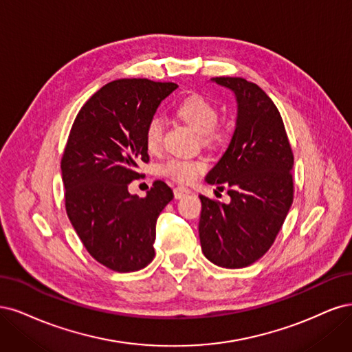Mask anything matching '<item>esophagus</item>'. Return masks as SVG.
Returning <instances> with one entry per match:
<instances>
[{
	"mask_svg": "<svg viewBox=\"0 0 352 352\" xmlns=\"http://www.w3.org/2000/svg\"><path fill=\"white\" fill-rule=\"evenodd\" d=\"M190 192H191V191H190L187 187H181V186H179V187H175V188H174V197L179 200V199H183V197L188 196Z\"/></svg>",
	"mask_w": 352,
	"mask_h": 352,
	"instance_id": "34e87169",
	"label": "esophagus"
}]
</instances>
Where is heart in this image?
<instances>
[{
  "label": "heart",
  "mask_w": 352,
  "mask_h": 352,
  "mask_svg": "<svg viewBox=\"0 0 352 352\" xmlns=\"http://www.w3.org/2000/svg\"><path fill=\"white\" fill-rule=\"evenodd\" d=\"M177 114L184 120L188 126L201 134L205 144L217 146L226 140V129L219 126V111L213 102L201 95H190L183 99L177 107ZM165 124L161 117H153L146 124L144 144L149 152L161 149L164 140ZM206 169V164L197 160H186V157H171L161 165V173L177 183H191L199 174Z\"/></svg>",
  "instance_id": "b5f03b06"
}]
</instances>
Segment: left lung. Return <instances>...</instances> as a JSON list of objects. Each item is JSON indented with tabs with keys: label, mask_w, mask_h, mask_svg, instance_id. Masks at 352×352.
Returning a JSON list of instances; mask_svg holds the SVG:
<instances>
[{
	"label": "left lung",
	"mask_w": 352,
	"mask_h": 352,
	"mask_svg": "<svg viewBox=\"0 0 352 352\" xmlns=\"http://www.w3.org/2000/svg\"><path fill=\"white\" fill-rule=\"evenodd\" d=\"M238 102L228 149L208 174L209 184L228 188L230 205L200 196L199 235L212 263L240 269L262 257L280 231L294 199V153L276 105L256 83L214 77Z\"/></svg>",
	"instance_id": "obj_1"
}]
</instances>
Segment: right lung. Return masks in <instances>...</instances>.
<instances>
[{
  "instance_id": "obj_1",
  "label": "right lung",
  "mask_w": 352,
  "mask_h": 352,
  "mask_svg": "<svg viewBox=\"0 0 352 352\" xmlns=\"http://www.w3.org/2000/svg\"><path fill=\"white\" fill-rule=\"evenodd\" d=\"M177 87L149 78L105 85L78 111L64 147L67 217L87 253L120 274L152 262L157 217L174 197L161 179L142 199L129 184L140 178V162H149L146 124Z\"/></svg>"
}]
</instances>
